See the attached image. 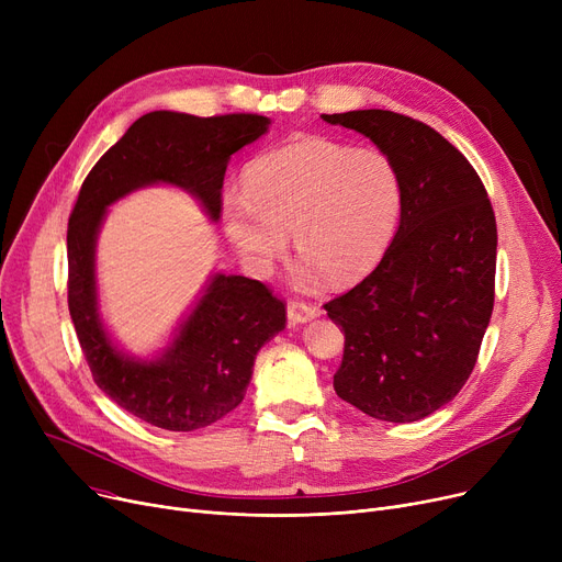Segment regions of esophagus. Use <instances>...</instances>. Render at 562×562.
Masks as SVG:
<instances>
[{
    "label": "esophagus",
    "instance_id": "34e87169",
    "mask_svg": "<svg viewBox=\"0 0 562 562\" xmlns=\"http://www.w3.org/2000/svg\"><path fill=\"white\" fill-rule=\"evenodd\" d=\"M318 314H321V310L305 301H289V305H286V316L291 323H307V321L316 318Z\"/></svg>",
    "mask_w": 562,
    "mask_h": 562
}]
</instances>
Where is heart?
Segmentation results:
<instances>
[{"instance_id":"b5f03b06","label":"heart","mask_w":562,"mask_h":562,"mask_svg":"<svg viewBox=\"0 0 562 562\" xmlns=\"http://www.w3.org/2000/svg\"><path fill=\"white\" fill-rule=\"evenodd\" d=\"M403 210L396 164L375 147L303 138L257 159L246 193L223 200L229 241L255 271L271 269L286 234L303 255L301 286L364 278L390 248Z\"/></svg>"}]
</instances>
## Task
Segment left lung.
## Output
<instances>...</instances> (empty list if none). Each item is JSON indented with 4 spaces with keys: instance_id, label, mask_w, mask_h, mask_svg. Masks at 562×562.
<instances>
[{
    "instance_id": "1",
    "label": "left lung",
    "mask_w": 562,
    "mask_h": 562,
    "mask_svg": "<svg viewBox=\"0 0 562 562\" xmlns=\"http://www.w3.org/2000/svg\"><path fill=\"white\" fill-rule=\"evenodd\" d=\"M396 164L403 210L375 269L326 303L344 330L335 392L409 424L447 405L479 360L494 307L496 218L479 172L445 136L394 111L323 113Z\"/></svg>"
}]
</instances>
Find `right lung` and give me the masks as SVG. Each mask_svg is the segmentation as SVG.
Returning <instances> with one entry per match:
<instances>
[{"label": "right lung", "mask_w": 562, "mask_h": 562, "mask_svg": "<svg viewBox=\"0 0 562 562\" xmlns=\"http://www.w3.org/2000/svg\"><path fill=\"white\" fill-rule=\"evenodd\" d=\"M271 121L257 113L140 115L86 175L68 221V307L95 385L150 426L191 432L223 419L246 396L259 348L286 323L284 303L259 280L216 273L157 360L117 350L100 318L95 241L106 206L150 184L193 193L212 221L229 157Z\"/></svg>", "instance_id": "right-lung-1"}]
</instances>
